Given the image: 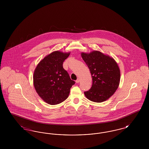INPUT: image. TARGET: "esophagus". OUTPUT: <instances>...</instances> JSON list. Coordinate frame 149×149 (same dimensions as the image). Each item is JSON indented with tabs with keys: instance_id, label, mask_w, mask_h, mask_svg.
Listing matches in <instances>:
<instances>
[{
	"instance_id": "1",
	"label": "esophagus",
	"mask_w": 149,
	"mask_h": 149,
	"mask_svg": "<svg viewBox=\"0 0 149 149\" xmlns=\"http://www.w3.org/2000/svg\"><path fill=\"white\" fill-rule=\"evenodd\" d=\"M80 82V79H78L77 80H76V83H79Z\"/></svg>"
}]
</instances>
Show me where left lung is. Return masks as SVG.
I'll use <instances>...</instances> for the list:
<instances>
[{"label": "left lung", "instance_id": "1", "mask_svg": "<svg viewBox=\"0 0 149 149\" xmlns=\"http://www.w3.org/2000/svg\"><path fill=\"white\" fill-rule=\"evenodd\" d=\"M92 77L91 88L84 92L87 99L101 103L109 99L117 89L120 81L119 66L113 57L99 51L81 52Z\"/></svg>", "mask_w": 149, "mask_h": 149}]
</instances>
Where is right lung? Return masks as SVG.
<instances>
[{"label":"right lung","mask_w":149,"mask_h":149,"mask_svg":"<svg viewBox=\"0 0 149 149\" xmlns=\"http://www.w3.org/2000/svg\"><path fill=\"white\" fill-rule=\"evenodd\" d=\"M70 52L55 51L45 57L33 73V85L38 95L50 105L59 104L68 98L75 84L63 66Z\"/></svg>","instance_id":"right-lung-1"}]
</instances>
